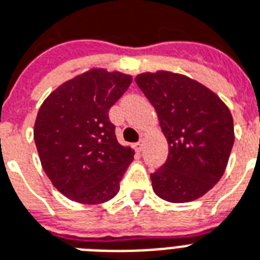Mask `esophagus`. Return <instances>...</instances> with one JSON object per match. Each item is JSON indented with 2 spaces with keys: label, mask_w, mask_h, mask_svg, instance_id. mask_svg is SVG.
<instances>
[{
  "label": "esophagus",
  "mask_w": 260,
  "mask_h": 260,
  "mask_svg": "<svg viewBox=\"0 0 260 260\" xmlns=\"http://www.w3.org/2000/svg\"><path fill=\"white\" fill-rule=\"evenodd\" d=\"M135 149H136V151H138V153H140V151H142V149H143V140H139V142L136 143Z\"/></svg>",
  "instance_id": "esophagus-1"
}]
</instances>
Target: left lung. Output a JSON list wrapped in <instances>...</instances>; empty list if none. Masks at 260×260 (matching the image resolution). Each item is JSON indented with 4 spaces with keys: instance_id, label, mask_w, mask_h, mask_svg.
<instances>
[{
    "instance_id": "8db88e82",
    "label": "left lung",
    "mask_w": 260,
    "mask_h": 260,
    "mask_svg": "<svg viewBox=\"0 0 260 260\" xmlns=\"http://www.w3.org/2000/svg\"><path fill=\"white\" fill-rule=\"evenodd\" d=\"M136 84L158 115L168 158L150 175L154 193L169 203H190L208 193L224 174L234 143L229 107L196 80L159 70Z\"/></svg>"
}]
</instances>
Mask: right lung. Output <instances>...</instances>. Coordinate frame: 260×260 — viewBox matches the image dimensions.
Instances as JSON below:
<instances>
[{
  "label": "right lung",
  "instance_id": "1",
  "mask_svg": "<svg viewBox=\"0 0 260 260\" xmlns=\"http://www.w3.org/2000/svg\"><path fill=\"white\" fill-rule=\"evenodd\" d=\"M132 82L129 74L91 69L57 86L34 124L42 169L73 201L102 204L120 190L135 151L115 138L109 110Z\"/></svg>",
  "mask_w": 260,
  "mask_h": 260
}]
</instances>
